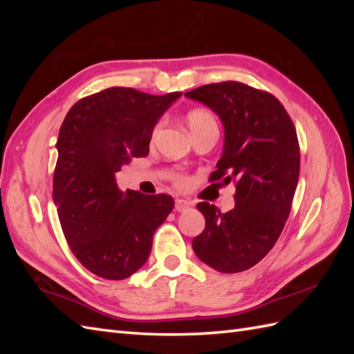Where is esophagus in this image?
Segmentation results:
<instances>
[{
	"label": "esophagus",
	"mask_w": 354,
	"mask_h": 354,
	"mask_svg": "<svg viewBox=\"0 0 354 354\" xmlns=\"http://www.w3.org/2000/svg\"><path fill=\"white\" fill-rule=\"evenodd\" d=\"M192 205H193L192 202L187 201V199H176V202H175V208H176V212H179V213L187 212V209H189Z\"/></svg>",
	"instance_id": "obj_1"
}]
</instances>
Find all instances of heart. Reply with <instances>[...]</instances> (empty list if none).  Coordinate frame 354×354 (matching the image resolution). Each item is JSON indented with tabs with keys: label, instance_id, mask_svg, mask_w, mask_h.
I'll return each instance as SVG.
<instances>
[{
	"label": "heart",
	"instance_id": "obj_1",
	"mask_svg": "<svg viewBox=\"0 0 354 354\" xmlns=\"http://www.w3.org/2000/svg\"><path fill=\"white\" fill-rule=\"evenodd\" d=\"M187 124H189V129H190L192 135L204 131V129H207V127H217L214 117L205 109H193V111H190L189 114H187ZM160 127H161V123H158L155 126L153 132L156 133L158 131H160ZM176 181H178L179 185H184L187 183V179L184 176H178Z\"/></svg>",
	"mask_w": 354,
	"mask_h": 354
}]
</instances>
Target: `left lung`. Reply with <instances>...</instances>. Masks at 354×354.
<instances>
[{"instance_id": "8db88e82", "label": "left lung", "mask_w": 354, "mask_h": 354, "mask_svg": "<svg viewBox=\"0 0 354 354\" xmlns=\"http://www.w3.org/2000/svg\"><path fill=\"white\" fill-rule=\"evenodd\" d=\"M185 95L204 103L223 124L222 156L209 179H236V207L228 213L198 204L205 230L192 246L219 272H242L272 250L289 217L299 176L295 126L272 94L240 82L204 85Z\"/></svg>"}]
</instances>
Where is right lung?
I'll return each instance as SVG.
<instances>
[{
	"instance_id": "right-lung-1",
	"label": "right lung",
	"mask_w": 354,
	"mask_h": 354,
	"mask_svg": "<svg viewBox=\"0 0 354 354\" xmlns=\"http://www.w3.org/2000/svg\"><path fill=\"white\" fill-rule=\"evenodd\" d=\"M181 95L114 86L79 100L64 120L53 201L73 254L95 275L124 280L137 272L175 205L169 194L122 192L115 173L149 153L156 122Z\"/></svg>"
}]
</instances>
